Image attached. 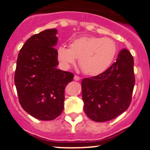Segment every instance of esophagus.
Here are the masks:
<instances>
[{"mask_svg":"<svg viewBox=\"0 0 150 150\" xmlns=\"http://www.w3.org/2000/svg\"><path fill=\"white\" fill-rule=\"evenodd\" d=\"M74 80H76V81H79L80 80V77L79 76H77V75H75V76H74Z\"/></svg>","mask_w":150,"mask_h":150,"instance_id":"1","label":"esophagus"}]
</instances>
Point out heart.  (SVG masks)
Returning a JSON list of instances; mask_svg holds the SVG:
<instances>
[{"instance_id": "b5f03b06", "label": "heart", "mask_w": 150, "mask_h": 150, "mask_svg": "<svg viewBox=\"0 0 150 150\" xmlns=\"http://www.w3.org/2000/svg\"><path fill=\"white\" fill-rule=\"evenodd\" d=\"M116 42L110 38L82 37L70 44L69 49L61 46L58 58L64 68H68L79 58V65L85 74L96 76L109 68L116 56Z\"/></svg>"}]
</instances>
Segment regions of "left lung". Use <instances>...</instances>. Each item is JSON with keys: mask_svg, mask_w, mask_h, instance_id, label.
<instances>
[{"mask_svg": "<svg viewBox=\"0 0 150 150\" xmlns=\"http://www.w3.org/2000/svg\"><path fill=\"white\" fill-rule=\"evenodd\" d=\"M133 57L127 49L106 71L82 81L84 111L90 119L105 122L126 111L135 85Z\"/></svg>", "mask_w": 150, "mask_h": 150, "instance_id": "8db88e82", "label": "left lung"}]
</instances>
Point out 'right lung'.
<instances>
[{
    "instance_id": "obj_1",
    "label": "right lung",
    "mask_w": 150,
    "mask_h": 150,
    "mask_svg": "<svg viewBox=\"0 0 150 150\" xmlns=\"http://www.w3.org/2000/svg\"><path fill=\"white\" fill-rule=\"evenodd\" d=\"M57 30L29 38L19 52L15 84L24 110L41 120H52L64 108L65 88L73 73L57 69Z\"/></svg>"
}]
</instances>
